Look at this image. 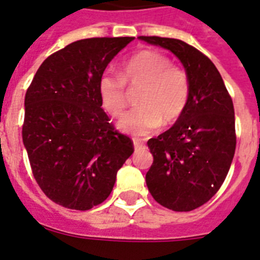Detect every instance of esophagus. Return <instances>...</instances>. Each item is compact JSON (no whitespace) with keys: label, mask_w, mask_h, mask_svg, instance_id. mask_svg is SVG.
I'll list each match as a JSON object with an SVG mask.
<instances>
[{"label":"esophagus","mask_w":260,"mask_h":260,"mask_svg":"<svg viewBox=\"0 0 260 260\" xmlns=\"http://www.w3.org/2000/svg\"><path fill=\"white\" fill-rule=\"evenodd\" d=\"M134 150H135V151L146 150V144L141 143V142H138V141H134Z\"/></svg>","instance_id":"obj_1"}]
</instances>
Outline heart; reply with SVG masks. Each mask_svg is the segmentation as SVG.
Listing matches in <instances>:
<instances>
[{"mask_svg":"<svg viewBox=\"0 0 260 260\" xmlns=\"http://www.w3.org/2000/svg\"><path fill=\"white\" fill-rule=\"evenodd\" d=\"M125 84L138 88L135 109L121 117L117 126L133 137H146L160 126L173 125L185 113L190 96V82L185 70L156 50H141L121 65L118 75L104 74L98 92L103 109L119 117L126 107Z\"/></svg>","mask_w":260,"mask_h":260,"instance_id":"b5f03b06","label":"heart"}]
</instances>
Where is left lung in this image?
<instances>
[{
  "label": "left lung",
  "instance_id": "left-lung-1",
  "mask_svg": "<svg viewBox=\"0 0 260 260\" xmlns=\"http://www.w3.org/2000/svg\"><path fill=\"white\" fill-rule=\"evenodd\" d=\"M171 50L190 82L185 113L169 130L147 142L153 162L147 187L157 203L187 212L207 203L224 182L236 151L234 108L219 70L185 41L139 36Z\"/></svg>",
  "mask_w": 260,
  "mask_h": 260
}]
</instances>
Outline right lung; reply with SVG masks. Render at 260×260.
<instances>
[{
    "label": "right lung",
    "instance_id": "obj_1",
    "mask_svg": "<svg viewBox=\"0 0 260 260\" xmlns=\"http://www.w3.org/2000/svg\"><path fill=\"white\" fill-rule=\"evenodd\" d=\"M134 38L78 40L48 57L24 98L22 137L32 173L50 201L87 211L113 190L134 152L99 99V79Z\"/></svg>",
    "mask_w": 260,
    "mask_h": 260
}]
</instances>
